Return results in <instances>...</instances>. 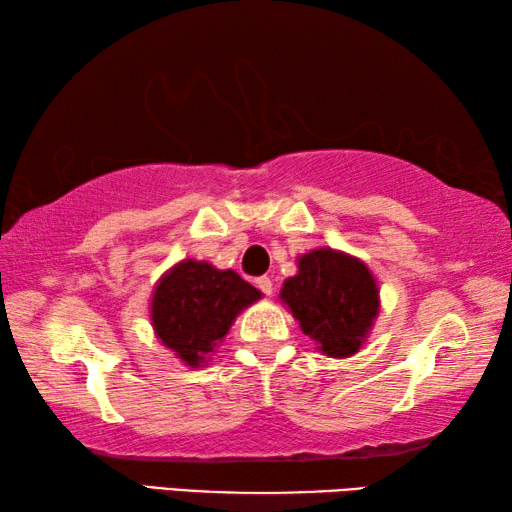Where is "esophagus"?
<instances>
[{"label": "esophagus", "instance_id": "34e87169", "mask_svg": "<svg viewBox=\"0 0 512 512\" xmlns=\"http://www.w3.org/2000/svg\"><path fill=\"white\" fill-rule=\"evenodd\" d=\"M255 284L259 287V291L266 293V296H271V293H273V280H271V277H268V275L257 277Z\"/></svg>", "mask_w": 512, "mask_h": 512}]
</instances>
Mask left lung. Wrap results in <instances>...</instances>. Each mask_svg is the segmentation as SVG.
Segmentation results:
<instances>
[{
    "mask_svg": "<svg viewBox=\"0 0 512 512\" xmlns=\"http://www.w3.org/2000/svg\"><path fill=\"white\" fill-rule=\"evenodd\" d=\"M280 300L316 350L334 359L357 354L379 314V287L370 268L334 248L300 255L298 273L284 280Z\"/></svg>",
    "mask_w": 512,
    "mask_h": 512,
    "instance_id": "8db88e82",
    "label": "left lung"
}]
</instances>
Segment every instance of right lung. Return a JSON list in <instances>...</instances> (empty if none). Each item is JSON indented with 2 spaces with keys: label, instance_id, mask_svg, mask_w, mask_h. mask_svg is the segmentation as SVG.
Instances as JSON below:
<instances>
[{
  "label": "right lung",
  "instance_id": "obj_1",
  "mask_svg": "<svg viewBox=\"0 0 512 512\" xmlns=\"http://www.w3.org/2000/svg\"><path fill=\"white\" fill-rule=\"evenodd\" d=\"M262 298L235 271L183 259L153 289V332L189 368H201L223 343L235 318Z\"/></svg>",
  "mask_w": 512,
  "mask_h": 512
}]
</instances>
